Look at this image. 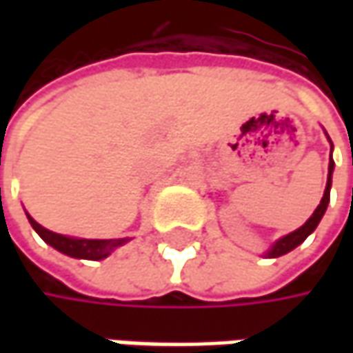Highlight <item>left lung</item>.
Instances as JSON below:
<instances>
[{
	"mask_svg": "<svg viewBox=\"0 0 353 353\" xmlns=\"http://www.w3.org/2000/svg\"><path fill=\"white\" fill-rule=\"evenodd\" d=\"M332 170H334V161L330 159V165H328V181H326V190H324V196L320 200L319 208L314 210V214L306 220L305 225H301L299 230H294L292 234L289 236L281 237L277 243L271 248V250L267 251V257H281V255H285V253H289L291 250H294L296 245H301L303 241H305L306 237L310 236L314 230H316V225L322 220V216H324V212L328 208V202H330V186H332Z\"/></svg>",
	"mask_w": 353,
	"mask_h": 353,
	"instance_id": "1",
	"label": "left lung"
}]
</instances>
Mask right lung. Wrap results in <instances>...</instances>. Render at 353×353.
I'll return each mask as SVG.
<instances>
[{
	"label": "right lung",
	"instance_id": "add662e5",
	"mask_svg": "<svg viewBox=\"0 0 353 353\" xmlns=\"http://www.w3.org/2000/svg\"><path fill=\"white\" fill-rule=\"evenodd\" d=\"M29 222L33 225V230L47 241L48 245H52L54 250H59L64 255H70L76 259H90V261H98L108 257L112 251L123 245L128 239H76V237H66L61 234H54L41 224H37L33 218L27 214Z\"/></svg>",
	"mask_w": 353,
	"mask_h": 353
}]
</instances>
